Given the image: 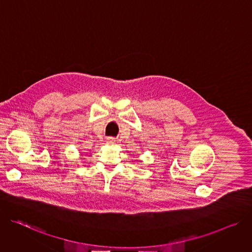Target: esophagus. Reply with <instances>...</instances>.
<instances>
[{
	"label": "esophagus",
	"mask_w": 252,
	"mask_h": 252,
	"mask_svg": "<svg viewBox=\"0 0 252 252\" xmlns=\"http://www.w3.org/2000/svg\"><path fill=\"white\" fill-rule=\"evenodd\" d=\"M114 142H115V139L114 138H112V137H109V138H107V143L108 144H114Z\"/></svg>",
	"instance_id": "1"
}]
</instances>
